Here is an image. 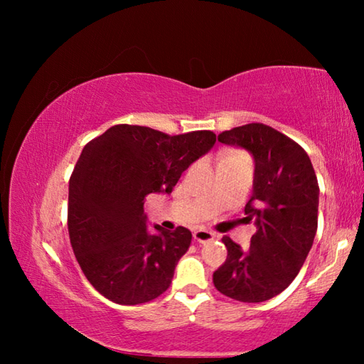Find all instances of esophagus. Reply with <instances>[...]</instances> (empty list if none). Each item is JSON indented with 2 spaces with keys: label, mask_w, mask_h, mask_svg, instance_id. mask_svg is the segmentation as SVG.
<instances>
[{
  "label": "esophagus",
  "mask_w": 364,
  "mask_h": 364,
  "mask_svg": "<svg viewBox=\"0 0 364 364\" xmlns=\"http://www.w3.org/2000/svg\"><path fill=\"white\" fill-rule=\"evenodd\" d=\"M217 237V234L208 231V230H197L194 231V241L204 244V242H210L213 241V239Z\"/></svg>",
  "instance_id": "esophagus-1"
}]
</instances>
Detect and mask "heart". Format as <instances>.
Here are the masks:
<instances>
[{
    "mask_svg": "<svg viewBox=\"0 0 364 364\" xmlns=\"http://www.w3.org/2000/svg\"><path fill=\"white\" fill-rule=\"evenodd\" d=\"M231 159H242L241 156H230V157H226L225 160H231Z\"/></svg>",
    "mask_w": 364,
    "mask_h": 364,
    "instance_id": "b5f03b06",
    "label": "heart"
}]
</instances>
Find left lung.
<instances>
[{
	"instance_id": "1",
	"label": "left lung",
	"mask_w": 364,
	"mask_h": 364,
	"mask_svg": "<svg viewBox=\"0 0 364 364\" xmlns=\"http://www.w3.org/2000/svg\"><path fill=\"white\" fill-rule=\"evenodd\" d=\"M218 141L254 159L244 212L257 232L247 250L223 236L228 257L213 273V284L226 297L258 304L284 291L304 267L318 228V180L308 154L263 123L223 132Z\"/></svg>"
}]
</instances>
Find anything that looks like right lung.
Masks as SVG:
<instances>
[{
  "mask_svg": "<svg viewBox=\"0 0 364 364\" xmlns=\"http://www.w3.org/2000/svg\"><path fill=\"white\" fill-rule=\"evenodd\" d=\"M213 132L168 136L115 125L83 147L69 181L70 244L93 287L114 304L154 300L171 284L193 234L147 230V194L173 191L184 170L212 149Z\"/></svg>",
  "mask_w": 364,
  "mask_h": 364,
  "instance_id": "obj_1",
  "label": "right lung"
}]
</instances>
